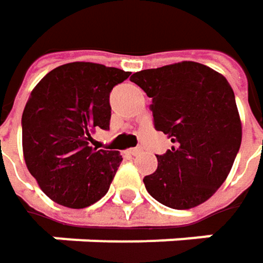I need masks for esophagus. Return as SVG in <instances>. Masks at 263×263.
<instances>
[{
	"label": "esophagus",
	"instance_id": "34e87169",
	"mask_svg": "<svg viewBox=\"0 0 263 263\" xmlns=\"http://www.w3.org/2000/svg\"><path fill=\"white\" fill-rule=\"evenodd\" d=\"M128 153L132 154V156H139L141 153H142V148L141 147H136V148H130L128 149Z\"/></svg>",
	"mask_w": 263,
	"mask_h": 263
}]
</instances>
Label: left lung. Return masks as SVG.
<instances>
[{"mask_svg": "<svg viewBox=\"0 0 263 263\" xmlns=\"http://www.w3.org/2000/svg\"><path fill=\"white\" fill-rule=\"evenodd\" d=\"M130 80L151 98L154 127L171 149L144 177L148 194L173 209L209 200L227 179L241 147L242 127L235 93L224 76L197 62L135 72Z\"/></svg>", "mask_w": 263, "mask_h": 263, "instance_id": "1", "label": "left lung"}]
</instances>
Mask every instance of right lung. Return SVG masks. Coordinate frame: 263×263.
Masks as SVG:
<instances>
[{"label": "right lung", "mask_w": 263, "mask_h": 263, "mask_svg": "<svg viewBox=\"0 0 263 263\" xmlns=\"http://www.w3.org/2000/svg\"><path fill=\"white\" fill-rule=\"evenodd\" d=\"M130 72L72 62L48 72L22 114V151L30 174L49 198L83 209L103 198L122 160L119 151L89 147L110 124L109 97Z\"/></svg>", "instance_id": "obj_1"}]
</instances>
